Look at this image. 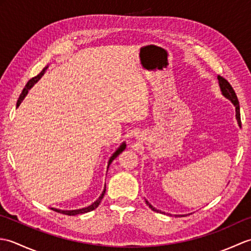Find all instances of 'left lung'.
<instances>
[{
  "instance_id": "8db88e82",
  "label": "left lung",
  "mask_w": 251,
  "mask_h": 251,
  "mask_svg": "<svg viewBox=\"0 0 251 251\" xmlns=\"http://www.w3.org/2000/svg\"><path fill=\"white\" fill-rule=\"evenodd\" d=\"M218 79H219V86H220V88H221L222 95L225 96L226 98H227L228 100H231L232 103H233L234 105H235L236 120H237L238 125L242 126V122H241V112H239V102H238V99H237V96H236L235 92H234V89H233V87L231 86V84L228 83L225 77H222V76L219 75V76H218ZM146 202H147V205H148L149 207H150L153 211L161 212V210H157L156 208H154L147 200H146Z\"/></svg>"
}]
</instances>
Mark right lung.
<instances>
[{
  "label": "right lung",
  "instance_id": "add662e5",
  "mask_svg": "<svg viewBox=\"0 0 251 251\" xmlns=\"http://www.w3.org/2000/svg\"><path fill=\"white\" fill-rule=\"evenodd\" d=\"M46 69H47V67H45L43 70L41 71V73H39L37 74L36 76H34V77H32L31 79H29V82L26 83V85H25V87L24 88V90H23V93H21V95L19 96V99H18V101H17V106H19V104L21 103V101L24 100V98L26 96V94H28V90L33 86V85L39 81V79L43 76V74L45 73V71H46ZM125 148H126V145H125V142H123L122 145L120 146V148L117 149V150L113 153V155H112L111 157H110V159H109V163H108V168H109V166H110V164L113 162V159L114 158H116L117 156L120 155V154L125 150ZM104 193H105V188H104V190H103V192L102 193H101V195L99 196V199L96 201H94L92 205L90 206H88V207H85V208H81V209H75V210H60V209H56V208H51L52 210L54 211H57V212H60V214H63V215H68V216H75V215H79V214H85V212H88V211H92V210H94V209H96V208H97L98 206H99V204H100V201H101V200L103 199V196H104Z\"/></svg>",
  "mask_w": 251,
  "mask_h": 251
}]
</instances>
